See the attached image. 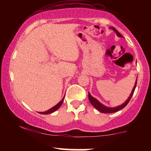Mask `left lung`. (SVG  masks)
Returning <instances> with one entry per match:
<instances>
[{
    "label": "left lung",
    "mask_w": 151,
    "mask_h": 151,
    "mask_svg": "<svg viewBox=\"0 0 151 151\" xmlns=\"http://www.w3.org/2000/svg\"><path fill=\"white\" fill-rule=\"evenodd\" d=\"M111 29H113L114 31H115L116 33L119 37H123L119 33V32L116 29L114 28V27H110ZM136 84H137V81H136V84H135L134 86H133V89L132 90V91H131V93L130 94L129 97L128 98V99L126 100V101L124 102L123 104H121L120 106H116V107H114V108H110V107H106L105 106H104L102 104L100 103L99 101H97V100L95 98H93V96H91V95H90V93H89V101L91 102V105L93 106L94 108H96L97 109L98 111H99L100 112H101V113H104V114H111V113H114V112H116L118 111L121 110V109H122L123 108H124V107L126 106V105L128 104V103H129L130 99H131V97H132L133 94V92H134L135 91V89H136Z\"/></svg>",
    "instance_id": "left-lung-1"
}]
</instances>
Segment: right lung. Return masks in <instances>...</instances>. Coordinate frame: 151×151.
<instances>
[{
	"instance_id": "obj_1",
	"label": "right lung",
	"mask_w": 151,
	"mask_h": 151,
	"mask_svg": "<svg viewBox=\"0 0 151 151\" xmlns=\"http://www.w3.org/2000/svg\"><path fill=\"white\" fill-rule=\"evenodd\" d=\"M64 98H65V97H64ZM64 98L62 99L61 101L59 102L58 104L55 105V106L52 107V108H51L50 109H49V110L46 111L40 112V114H49L52 113V112H54V111H56V110H58V109L60 107V106H61V105L62 104V103H63V101H64Z\"/></svg>"
}]
</instances>
